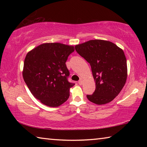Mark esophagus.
<instances>
[{
    "label": "esophagus",
    "mask_w": 147,
    "mask_h": 147,
    "mask_svg": "<svg viewBox=\"0 0 147 147\" xmlns=\"http://www.w3.org/2000/svg\"><path fill=\"white\" fill-rule=\"evenodd\" d=\"M82 83H83V79H80V80L78 81V84H80V85H82Z\"/></svg>",
    "instance_id": "34e87169"
}]
</instances>
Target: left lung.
<instances>
[{
  "instance_id": "8db88e82",
  "label": "left lung",
  "mask_w": 147,
  "mask_h": 147,
  "mask_svg": "<svg viewBox=\"0 0 147 147\" xmlns=\"http://www.w3.org/2000/svg\"><path fill=\"white\" fill-rule=\"evenodd\" d=\"M77 53L90 64L96 88L87 94L89 101L102 105L112 101L127 78V64L123 51L110 41L94 39L75 46Z\"/></svg>"
}]
</instances>
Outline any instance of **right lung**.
<instances>
[{"instance_id": "1", "label": "right lung", "mask_w": 147, "mask_h": 147, "mask_svg": "<svg viewBox=\"0 0 147 147\" xmlns=\"http://www.w3.org/2000/svg\"><path fill=\"white\" fill-rule=\"evenodd\" d=\"M74 51L73 46L59 43L40 45L26 54L24 80L34 97L50 107H58L69 97L70 73L65 62Z\"/></svg>"}]
</instances>
